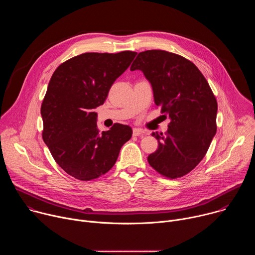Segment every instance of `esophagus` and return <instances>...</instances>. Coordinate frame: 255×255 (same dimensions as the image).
<instances>
[{"label":"esophagus","mask_w":255,"mask_h":255,"mask_svg":"<svg viewBox=\"0 0 255 255\" xmlns=\"http://www.w3.org/2000/svg\"><path fill=\"white\" fill-rule=\"evenodd\" d=\"M145 132L139 128H134L133 129V136H143Z\"/></svg>","instance_id":"1"}]
</instances>
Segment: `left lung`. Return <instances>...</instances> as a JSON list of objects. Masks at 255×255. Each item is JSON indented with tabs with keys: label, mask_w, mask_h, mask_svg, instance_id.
<instances>
[{
	"label": "left lung",
	"mask_w": 255,
	"mask_h": 255,
	"mask_svg": "<svg viewBox=\"0 0 255 255\" xmlns=\"http://www.w3.org/2000/svg\"><path fill=\"white\" fill-rule=\"evenodd\" d=\"M135 69L143 71L155 105L170 118L164 134L152 133L158 148L148 163L164 177L184 176L204 158L216 134L217 100L200 69L184 56L146 50L133 61L130 70Z\"/></svg>",
	"instance_id": "left-lung-1"
}]
</instances>
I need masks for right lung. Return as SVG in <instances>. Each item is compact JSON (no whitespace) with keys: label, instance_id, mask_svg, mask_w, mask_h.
Instances as JSON below:
<instances>
[{"label":"right lung","instance_id":"obj_1","mask_svg":"<svg viewBox=\"0 0 255 255\" xmlns=\"http://www.w3.org/2000/svg\"><path fill=\"white\" fill-rule=\"evenodd\" d=\"M136 54L87 52L53 72L41 104L42 138L56 163L77 179L88 181L108 172L132 136L131 127L119 123L100 132L94 109L105 103Z\"/></svg>","mask_w":255,"mask_h":255}]
</instances>
